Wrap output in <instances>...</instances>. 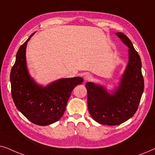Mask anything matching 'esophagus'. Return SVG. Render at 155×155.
<instances>
[{"mask_svg":"<svg viewBox=\"0 0 155 155\" xmlns=\"http://www.w3.org/2000/svg\"><path fill=\"white\" fill-rule=\"evenodd\" d=\"M91 79H92V75H91L90 74H85V75H84V80L85 82L90 81Z\"/></svg>","mask_w":155,"mask_h":155,"instance_id":"obj_1","label":"esophagus"}]
</instances>
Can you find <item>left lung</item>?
Returning a JSON list of instances; mask_svg holds the SVG:
<instances>
[{
	"label": "left lung",
	"mask_w": 155,
	"mask_h": 155,
	"mask_svg": "<svg viewBox=\"0 0 155 155\" xmlns=\"http://www.w3.org/2000/svg\"><path fill=\"white\" fill-rule=\"evenodd\" d=\"M116 35L129 48L128 63L119 87L111 94L102 86L90 82L85 84L90 115L97 122L109 126L121 124L134 115L144 90L140 57L126 35Z\"/></svg>",
	"instance_id": "obj_1"
}]
</instances>
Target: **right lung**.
Masks as SVG:
<instances>
[{"mask_svg":"<svg viewBox=\"0 0 155 155\" xmlns=\"http://www.w3.org/2000/svg\"><path fill=\"white\" fill-rule=\"evenodd\" d=\"M28 39L19 48L10 72L12 99L17 109L33 124L47 126L62 117L74 87L82 84L80 77L63 78L46 87L39 85L29 75L26 63Z\"/></svg>","mask_w":155,"mask_h":155,"instance_id":"obj_1","label":"right lung"}]
</instances>
